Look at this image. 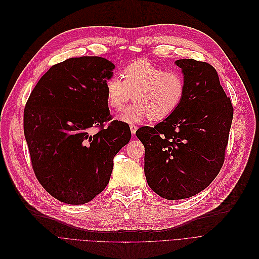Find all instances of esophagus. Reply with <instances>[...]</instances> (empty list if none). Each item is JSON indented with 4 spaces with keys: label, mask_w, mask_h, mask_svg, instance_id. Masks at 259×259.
<instances>
[{
    "label": "esophagus",
    "mask_w": 259,
    "mask_h": 259,
    "mask_svg": "<svg viewBox=\"0 0 259 259\" xmlns=\"http://www.w3.org/2000/svg\"><path fill=\"white\" fill-rule=\"evenodd\" d=\"M131 132H132V134L133 135H135L136 134V132H137V130H138V126L137 125H134V124H131Z\"/></svg>",
    "instance_id": "obj_1"
}]
</instances>
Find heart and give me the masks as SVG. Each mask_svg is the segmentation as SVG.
<instances>
[{"mask_svg": "<svg viewBox=\"0 0 259 259\" xmlns=\"http://www.w3.org/2000/svg\"><path fill=\"white\" fill-rule=\"evenodd\" d=\"M122 78L109 77L104 88L107 104L116 110L124 108L133 98L137 101L121 115L127 122L165 120L177 112L186 98L187 84L181 73L144 59L128 64Z\"/></svg>", "mask_w": 259, "mask_h": 259, "instance_id": "b5f03b06", "label": "heart"}]
</instances>
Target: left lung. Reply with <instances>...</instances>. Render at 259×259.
Masks as SVG:
<instances>
[{
  "instance_id": "obj_1",
  "label": "left lung",
  "mask_w": 259,
  "mask_h": 259,
  "mask_svg": "<svg viewBox=\"0 0 259 259\" xmlns=\"http://www.w3.org/2000/svg\"><path fill=\"white\" fill-rule=\"evenodd\" d=\"M176 64L187 84L182 104L154 127L136 132L146 147V181L168 200L198 194L218 175L225 162L234 110L211 64L194 59L177 60Z\"/></svg>"
}]
</instances>
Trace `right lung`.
I'll use <instances>...</instances> for the list:
<instances>
[{"label":"right lung","instance_id":"add662e5","mask_svg":"<svg viewBox=\"0 0 259 259\" xmlns=\"http://www.w3.org/2000/svg\"><path fill=\"white\" fill-rule=\"evenodd\" d=\"M115 65L101 57L53 65L24 108V135L41 186L59 201L84 204L107 186L114 157L128 143L127 123L112 120L105 81ZM92 127L100 128L90 134Z\"/></svg>","mask_w":259,"mask_h":259}]
</instances>
